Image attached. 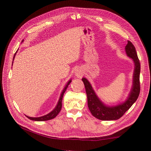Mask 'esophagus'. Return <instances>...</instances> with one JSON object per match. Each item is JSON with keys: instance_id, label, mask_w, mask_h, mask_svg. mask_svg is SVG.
Segmentation results:
<instances>
[{"instance_id": "34e87169", "label": "esophagus", "mask_w": 151, "mask_h": 151, "mask_svg": "<svg viewBox=\"0 0 151 151\" xmlns=\"http://www.w3.org/2000/svg\"><path fill=\"white\" fill-rule=\"evenodd\" d=\"M83 71L81 68H77V69L75 70V75L76 76V77L78 78H81L82 76L83 75Z\"/></svg>"}]
</instances>
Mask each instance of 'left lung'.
<instances>
[{
	"mask_svg": "<svg viewBox=\"0 0 151 151\" xmlns=\"http://www.w3.org/2000/svg\"><path fill=\"white\" fill-rule=\"evenodd\" d=\"M125 50L128 57L131 58L134 63L133 75V85L129 96L124 103L113 107L104 105L95 94L91 84L85 78H82L85 85L86 93L87 95L88 106L92 114L95 118L102 121H113L119 119L137 100L140 94V65L134 46L129 40L125 47Z\"/></svg>",
	"mask_w": 151,
	"mask_h": 151,
	"instance_id": "1",
	"label": "left lung"
}]
</instances>
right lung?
<instances>
[{
	"instance_id": "add662e5",
	"label": "right lung",
	"mask_w": 151,
	"mask_h": 151,
	"mask_svg": "<svg viewBox=\"0 0 151 151\" xmlns=\"http://www.w3.org/2000/svg\"><path fill=\"white\" fill-rule=\"evenodd\" d=\"M22 41H23V40H22ZM15 55H16V53H15L14 55L13 60L14 58ZM70 82H71V80H70L68 82L67 84H66V86H65V87L64 88L62 93H61V94H60V99H59V100H58L57 105L56 106L55 109L53 110L52 111H51L50 113L46 114V115H45V116H40V117H37V118H35V117H29V116H27V118L30 119V120H32V121H48V120H50V119H52L55 118V117L57 116V114L59 113V112L60 111V110H61V108H62V100H63V95H64V93H65L66 88H67L68 86L69 85Z\"/></svg>"
}]
</instances>
